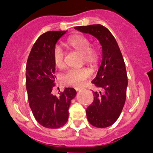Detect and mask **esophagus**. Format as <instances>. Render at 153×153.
<instances>
[{
    "instance_id": "obj_1",
    "label": "esophagus",
    "mask_w": 153,
    "mask_h": 153,
    "mask_svg": "<svg viewBox=\"0 0 153 153\" xmlns=\"http://www.w3.org/2000/svg\"><path fill=\"white\" fill-rule=\"evenodd\" d=\"M76 90V91H79V90H83V88H79V87H76V88H75Z\"/></svg>"
}]
</instances>
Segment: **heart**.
Instances as JSON below:
<instances>
[{
  "mask_svg": "<svg viewBox=\"0 0 153 153\" xmlns=\"http://www.w3.org/2000/svg\"><path fill=\"white\" fill-rule=\"evenodd\" d=\"M67 44L72 49L82 53L85 63L92 67H97L99 61V53L91 46V42L87 36L76 34L67 39ZM65 52L60 46H56L53 50V60L58 68L64 67ZM92 73L89 69H71L62 76L63 83L67 86L79 87L84 84L85 81L90 77Z\"/></svg>",
  "mask_w": 153,
  "mask_h": 153,
  "instance_id": "obj_1",
  "label": "heart"
}]
</instances>
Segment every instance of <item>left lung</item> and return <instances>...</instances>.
<instances>
[{
  "label": "left lung",
  "mask_w": 153,
  "mask_h": 153,
  "mask_svg": "<svg viewBox=\"0 0 153 153\" xmlns=\"http://www.w3.org/2000/svg\"><path fill=\"white\" fill-rule=\"evenodd\" d=\"M75 29L94 36L102 46V62L92 81L100 90L93 92V102L86 109V117L93 126L106 128L117 121L125 104L128 79L123 57L117 40L106 27L92 24Z\"/></svg>",
  "instance_id": "1"
}]
</instances>
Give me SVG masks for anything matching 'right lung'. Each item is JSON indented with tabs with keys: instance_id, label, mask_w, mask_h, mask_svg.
I'll return each mask as SVG.
<instances>
[{
	"instance_id": "obj_1",
	"label": "right lung",
	"mask_w": 153,
	"mask_h": 153,
	"mask_svg": "<svg viewBox=\"0 0 153 153\" xmlns=\"http://www.w3.org/2000/svg\"><path fill=\"white\" fill-rule=\"evenodd\" d=\"M67 30L47 31L38 37L31 49L26 67V87L28 102L33 117L43 126L57 129L68 120L70 102L76 92L65 88L53 96L55 65L53 50Z\"/></svg>"
}]
</instances>
